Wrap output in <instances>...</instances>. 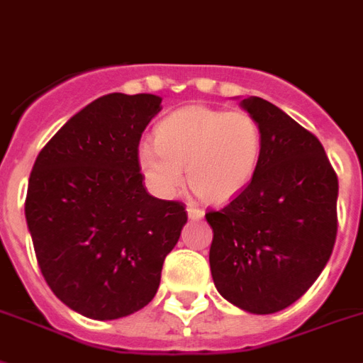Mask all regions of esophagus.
<instances>
[{"mask_svg":"<svg viewBox=\"0 0 363 363\" xmlns=\"http://www.w3.org/2000/svg\"><path fill=\"white\" fill-rule=\"evenodd\" d=\"M187 215L189 218H193V220H200L203 218V211L200 208H194V206H189L187 208Z\"/></svg>","mask_w":363,"mask_h":363,"instance_id":"1","label":"esophagus"}]
</instances>
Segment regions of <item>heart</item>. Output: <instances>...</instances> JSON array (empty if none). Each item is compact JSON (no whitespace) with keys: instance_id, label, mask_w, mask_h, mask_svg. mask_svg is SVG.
I'll return each instance as SVG.
<instances>
[{"instance_id":"obj_1","label":"heart","mask_w":363,"mask_h":363,"mask_svg":"<svg viewBox=\"0 0 363 363\" xmlns=\"http://www.w3.org/2000/svg\"><path fill=\"white\" fill-rule=\"evenodd\" d=\"M263 131L247 111L187 106L160 122L154 140L137 148L146 187L170 199L187 179L200 199L226 203L245 191L259 169Z\"/></svg>"}]
</instances>
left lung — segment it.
<instances>
[{
    "label": "left lung",
    "mask_w": 363,
    "mask_h": 363,
    "mask_svg": "<svg viewBox=\"0 0 363 363\" xmlns=\"http://www.w3.org/2000/svg\"><path fill=\"white\" fill-rule=\"evenodd\" d=\"M241 107L263 131L259 169L226 208L208 211L217 291L257 315L291 306L330 259L337 232V176L315 135L271 101Z\"/></svg>",
    "instance_id": "obj_1"
}]
</instances>
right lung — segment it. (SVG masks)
I'll use <instances>...</instances> for the list:
<instances>
[{"label":"right lung","instance_id":"obj_1","mask_svg":"<svg viewBox=\"0 0 363 363\" xmlns=\"http://www.w3.org/2000/svg\"><path fill=\"white\" fill-rule=\"evenodd\" d=\"M161 111L155 94L113 92L74 115L40 150L26 220L38 267L68 308L98 321L145 308L187 211L143 185L137 148Z\"/></svg>","mask_w":363,"mask_h":363}]
</instances>
